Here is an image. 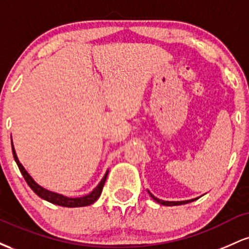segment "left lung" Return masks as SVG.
I'll use <instances>...</instances> for the list:
<instances>
[{
	"label": "left lung",
	"instance_id": "1",
	"mask_svg": "<svg viewBox=\"0 0 249 249\" xmlns=\"http://www.w3.org/2000/svg\"><path fill=\"white\" fill-rule=\"evenodd\" d=\"M148 193H150V192H148ZM150 196H152L153 200H156V201L159 202L160 205H164V206H177V205H184V204H188V202H191V201H194L196 199H198V198H196V199H192V200H185V201H164V200L156 198L153 194L150 193Z\"/></svg>",
	"mask_w": 249,
	"mask_h": 249
}]
</instances>
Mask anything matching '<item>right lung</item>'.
<instances>
[{"mask_svg":"<svg viewBox=\"0 0 249 249\" xmlns=\"http://www.w3.org/2000/svg\"><path fill=\"white\" fill-rule=\"evenodd\" d=\"M11 148H13L14 159H15L17 166H18L19 171H21L22 176H23V178L25 179V181H27V184L29 185V187L37 194V196H39V198L47 200V201L51 202V204L58 205V206L83 207V206H89V205L93 204V202H95L96 200L99 198V196H101L103 187H104V184H105V180H107V172L105 173L104 178L101 180V182L98 184V186H97L90 194H88V196H81V198H68V196H62V194L50 192V191L45 190V188L39 186L38 184H36V182L34 181V179L29 176V173H28L27 171L24 170V167L22 166L21 162L18 161V158H17L16 152H15V148H14L13 142H11Z\"/></svg>","mask_w":249,"mask_h":249,"instance_id":"right-lung-1","label":"right lung"}]
</instances>
